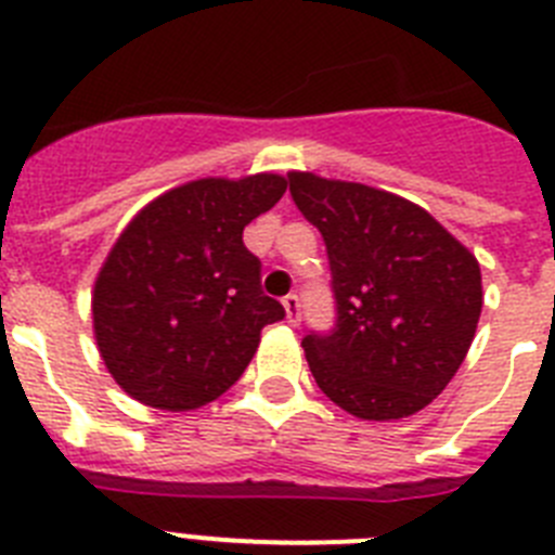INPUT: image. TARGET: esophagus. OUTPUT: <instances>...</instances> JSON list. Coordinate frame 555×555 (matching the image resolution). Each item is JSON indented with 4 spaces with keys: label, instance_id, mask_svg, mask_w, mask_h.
Instances as JSON below:
<instances>
[{
    "label": "esophagus",
    "instance_id": "1",
    "mask_svg": "<svg viewBox=\"0 0 555 555\" xmlns=\"http://www.w3.org/2000/svg\"><path fill=\"white\" fill-rule=\"evenodd\" d=\"M283 308H286L288 325H297V322H300V297H297V294L283 297Z\"/></svg>",
    "mask_w": 555,
    "mask_h": 555
}]
</instances>
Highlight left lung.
I'll return each instance as SVG.
<instances>
[{"label":"left lung","mask_w":555,"mask_h":555,"mask_svg":"<svg viewBox=\"0 0 555 555\" xmlns=\"http://www.w3.org/2000/svg\"><path fill=\"white\" fill-rule=\"evenodd\" d=\"M288 191L331 261L336 327L302 338L317 386L358 420L423 411L473 345L483 306L475 255L389 191L311 171H288Z\"/></svg>","instance_id":"left-lung-1"}]
</instances>
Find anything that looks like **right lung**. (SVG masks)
Segmentation results:
<instances>
[{"label":"right lung","mask_w":555,"mask_h":555,"mask_svg":"<svg viewBox=\"0 0 555 555\" xmlns=\"http://www.w3.org/2000/svg\"><path fill=\"white\" fill-rule=\"evenodd\" d=\"M283 191L286 180L269 171L191 180L121 230L91 311L107 372L139 403L191 411L217 400L247 370L263 327L286 317L242 242Z\"/></svg>","instance_id":"obj_1"}]
</instances>
